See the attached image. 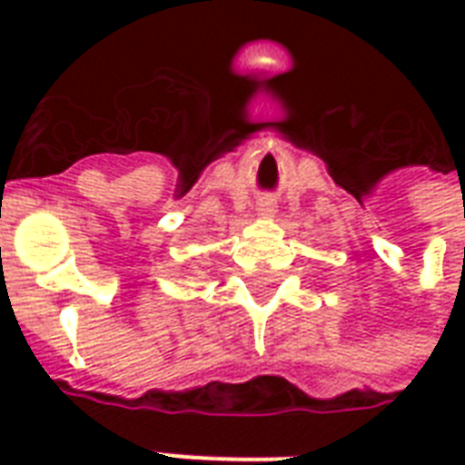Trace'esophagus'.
Wrapping results in <instances>:
<instances>
[{
    "instance_id": "34e87169",
    "label": "esophagus",
    "mask_w": 465,
    "mask_h": 465,
    "mask_svg": "<svg viewBox=\"0 0 465 465\" xmlns=\"http://www.w3.org/2000/svg\"><path fill=\"white\" fill-rule=\"evenodd\" d=\"M258 214L262 219L275 217V200H270V197H262L261 203H258Z\"/></svg>"
}]
</instances>
